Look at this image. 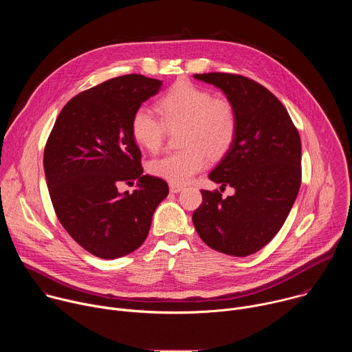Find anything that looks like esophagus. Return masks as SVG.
Segmentation results:
<instances>
[{
	"mask_svg": "<svg viewBox=\"0 0 352 352\" xmlns=\"http://www.w3.org/2000/svg\"><path fill=\"white\" fill-rule=\"evenodd\" d=\"M182 189H184V186H181V185H174V184L170 185V192L171 193H179Z\"/></svg>",
	"mask_w": 352,
	"mask_h": 352,
	"instance_id": "obj_1",
	"label": "esophagus"
}]
</instances>
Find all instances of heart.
Returning <instances> with one entry per match:
<instances>
[{"label": "heart", "mask_w": 352, "mask_h": 352, "mask_svg": "<svg viewBox=\"0 0 352 352\" xmlns=\"http://www.w3.org/2000/svg\"><path fill=\"white\" fill-rule=\"evenodd\" d=\"M162 121L146 107H139L131 120L135 142L148 152L160 148L166 128L182 126L179 142L185 146L148 163V173L174 185L189 182L208 164V157H224L238 131V116L227 98H213L206 89L188 80L174 83L157 102Z\"/></svg>", "instance_id": "obj_1"}]
</instances>
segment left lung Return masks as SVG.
<instances>
[{"label": "left lung", "mask_w": 352, "mask_h": 352, "mask_svg": "<svg viewBox=\"0 0 352 352\" xmlns=\"http://www.w3.org/2000/svg\"><path fill=\"white\" fill-rule=\"evenodd\" d=\"M219 87L234 104L238 131L234 144L209 178L227 196L202 190L193 212L202 241L217 252L248 256L258 252L283 227L300 186V139L280 100L252 79L232 74H196Z\"/></svg>", "instance_id": "left-lung-1"}]
</instances>
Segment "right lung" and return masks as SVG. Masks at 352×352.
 Here are the masks:
<instances>
[{
  "mask_svg": "<svg viewBox=\"0 0 352 352\" xmlns=\"http://www.w3.org/2000/svg\"><path fill=\"white\" fill-rule=\"evenodd\" d=\"M163 82L124 75L79 93L61 110L44 148V174L57 217L91 255L125 256L146 239L166 181L143 175L131 133L133 113ZM137 188L120 192L121 182Z\"/></svg>",
  "mask_w": 352,
  "mask_h": 352,
  "instance_id": "add662e5",
  "label": "right lung"
}]
</instances>
